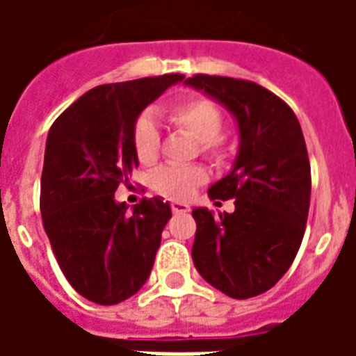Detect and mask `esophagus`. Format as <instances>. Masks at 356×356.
<instances>
[{
    "label": "esophagus",
    "instance_id": "1",
    "mask_svg": "<svg viewBox=\"0 0 356 356\" xmlns=\"http://www.w3.org/2000/svg\"><path fill=\"white\" fill-rule=\"evenodd\" d=\"M171 211L173 213H186V211H191V206L185 202H171Z\"/></svg>",
    "mask_w": 356,
    "mask_h": 356
}]
</instances>
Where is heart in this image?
Here are the masks:
<instances>
[{
    "label": "heart",
    "instance_id": "heart-1",
    "mask_svg": "<svg viewBox=\"0 0 356 356\" xmlns=\"http://www.w3.org/2000/svg\"><path fill=\"white\" fill-rule=\"evenodd\" d=\"M165 118L171 125L186 131L198 140V150L213 162H223L229 156V143L221 133L223 114L213 101L191 95L170 102ZM131 147L135 158L143 165L156 162L160 152V133L150 116H139L133 124ZM208 179L200 165H162L152 173L150 185L156 193L173 200H185Z\"/></svg>",
    "mask_w": 356,
    "mask_h": 356
}]
</instances>
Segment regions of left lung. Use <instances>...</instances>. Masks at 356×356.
<instances>
[{
	"mask_svg": "<svg viewBox=\"0 0 356 356\" xmlns=\"http://www.w3.org/2000/svg\"><path fill=\"white\" fill-rule=\"evenodd\" d=\"M186 86L223 102L236 118L234 168L209 186L211 200H234L232 213L193 209V261L229 298L270 290L298 255L311 204V163L293 110L255 81L196 74Z\"/></svg>",
	"mask_w": 356,
	"mask_h": 356,
	"instance_id": "1",
	"label": "left lung"
}]
</instances>
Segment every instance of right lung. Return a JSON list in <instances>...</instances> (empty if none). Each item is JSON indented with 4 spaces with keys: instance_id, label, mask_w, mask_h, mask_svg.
Instances as JSON below:
<instances>
[{
    "instance_id": "obj_1",
    "label": "right lung",
    "mask_w": 356,
    "mask_h": 356,
    "mask_svg": "<svg viewBox=\"0 0 356 356\" xmlns=\"http://www.w3.org/2000/svg\"><path fill=\"white\" fill-rule=\"evenodd\" d=\"M183 74L106 83L81 95L51 125L42 171L43 229L74 290L99 305H116L147 282L171 208L143 198L127 209L114 193L139 160L135 120Z\"/></svg>"
}]
</instances>
